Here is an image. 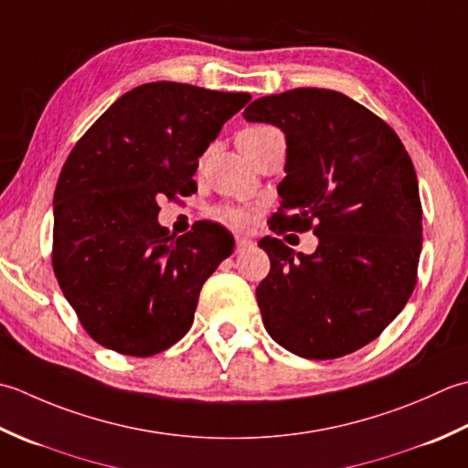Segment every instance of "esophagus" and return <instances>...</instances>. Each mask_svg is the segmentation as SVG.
Wrapping results in <instances>:
<instances>
[{
    "instance_id": "esophagus-1",
    "label": "esophagus",
    "mask_w": 468,
    "mask_h": 468,
    "mask_svg": "<svg viewBox=\"0 0 468 468\" xmlns=\"http://www.w3.org/2000/svg\"><path fill=\"white\" fill-rule=\"evenodd\" d=\"M252 246V240H248L244 236H236V252H244Z\"/></svg>"
}]
</instances>
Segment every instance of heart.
<instances>
[{
    "mask_svg": "<svg viewBox=\"0 0 468 468\" xmlns=\"http://www.w3.org/2000/svg\"><path fill=\"white\" fill-rule=\"evenodd\" d=\"M276 129L271 125H252V127H246L240 133H238V137H244V139H259L269 135V133H274ZM212 218L216 222H220L228 228H246L250 226L252 222V214L248 212V209H242L238 206L232 204H220L212 209Z\"/></svg>",
    "mask_w": 468,
    "mask_h": 468,
    "instance_id": "obj_1",
    "label": "heart"
}]
</instances>
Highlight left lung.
<instances>
[{
  "mask_svg": "<svg viewBox=\"0 0 468 468\" xmlns=\"http://www.w3.org/2000/svg\"><path fill=\"white\" fill-rule=\"evenodd\" d=\"M242 114L287 135L271 230L319 238L309 256L279 238L259 242L271 259L256 289L264 327L294 356L354 354L416 287L422 204L412 159L384 119L337 90L292 89L256 99Z\"/></svg>",
  "mask_w": 468,
  "mask_h": 468,
  "instance_id": "1",
  "label": "left lung"
}]
</instances>
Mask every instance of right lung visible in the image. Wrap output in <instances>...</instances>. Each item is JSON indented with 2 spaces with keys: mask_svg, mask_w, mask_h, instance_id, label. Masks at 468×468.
Listing matches in <instances>:
<instances>
[{
  "mask_svg": "<svg viewBox=\"0 0 468 468\" xmlns=\"http://www.w3.org/2000/svg\"><path fill=\"white\" fill-rule=\"evenodd\" d=\"M248 101V92L141 84L76 141L54 192L52 266L102 347L149 357L192 327L199 291L234 238L206 220L169 236L157 199L196 192L199 155Z\"/></svg>",
  "mask_w": 468,
  "mask_h": 468,
  "instance_id": "obj_1",
  "label": "right lung"
}]
</instances>
